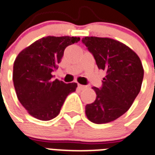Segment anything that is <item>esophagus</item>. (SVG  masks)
Instances as JSON below:
<instances>
[{
	"label": "esophagus",
	"mask_w": 155,
	"mask_h": 155,
	"mask_svg": "<svg viewBox=\"0 0 155 155\" xmlns=\"http://www.w3.org/2000/svg\"><path fill=\"white\" fill-rule=\"evenodd\" d=\"M78 89H80V90H83V89L86 88L85 86L81 85V84H78Z\"/></svg>",
	"instance_id": "obj_1"
}]
</instances>
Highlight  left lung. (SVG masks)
Listing matches in <instances>:
<instances>
[{
    "label": "left lung",
    "instance_id": "8db88e82",
    "mask_svg": "<svg viewBox=\"0 0 155 155\" xmlns=\"http://www.w3.org/2000/svg\"><path fill=\"white\" fill-rule=\"evenodd\" d=\"M82 41L93 54L98 68L107 73L101 88L92 87L97 97L86 106V116L95 124L111 122L130 109L139 94L143 65L136 53L118 40L87 36Z\"/></svg>",
    "mask_w": 155,
    "mask_h": 155
}]
</instances>
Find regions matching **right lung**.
<instances>
[{
    "instance_id": "add662e5",
    "label": "right lung",
    "mask_w": 155,
    "mask_h": 155,
    "mask_svg": "<svg viewBox=\"0 0 155 155\" xmlns=\"http://www.w3.org/2000/svg\"><path fill=\"white\" fill-rule=\"evenodd\" d=\"M78 37L47 36L24 48L13 66V82L19 101L30 116L50 120L59 114L68 95L76 91V82L53 80L65 48Z\"/></svg>"
}]
</instances>
